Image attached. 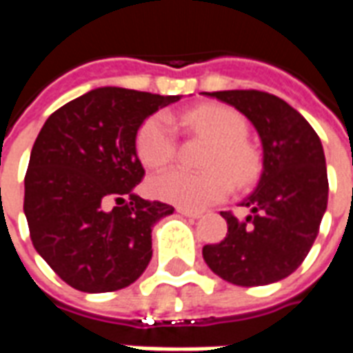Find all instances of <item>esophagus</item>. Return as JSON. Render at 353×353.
Wrapping results in <instances>:
<instances>
[{"instance_id": "esophagus-1", "label": "esophagus", "mask_w": 353, "mask_h": 353, "mask_svg": "<svg viewBox=\"0 0 353 353\" xmlns=\"http://www.w3.org/2000/svg\"><path fill=\"white\" fill-rule=\"evenodd\" d=\"M177 214L185 215V217H192V219H199L200 212H196V210H187V208H177Z\"/></svg>"}]
</instances>
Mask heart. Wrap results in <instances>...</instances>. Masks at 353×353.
Masks as SVG:
<instances>
[{
    "label": "heart",
    "instance_id": "obj_1",
    "mask_svg": "<svg viewBox=\"0 0 353 353\" xmlns=\"http://www.w3.org/2000/svg\"><path fill=\"white\" fill-rule=\"evenodd\" d=\"M183 123L215 141L208 157V172L170 168L153 177L151 191L157 199L187 210H202L227 199L234 181L250 185L259 174V159L248 139L245 117L229 105H202L183 115ZM138 154L149 168L174 161L177 151L176 124L166 113H154L141 124L136 139ZM235 179L232 180V177Z\"/></svg>",
    "mask_w": 353,
    "mask_h": 353
}]
</instances>
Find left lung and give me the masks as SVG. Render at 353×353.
Here are the masks:
<instances>
[{
	"label": "left lung",
	"mask_w": 353,
	"mask_h": 353,
	"mask_svg": "<svg viewBox=\"0 0 353 353\" xmlns=\"http://www.w3.org/2000/svg\"><path fill=\"white\" fill-rule=\"evenodd\" d=\"M244 113L263 143V174L242 202L252 214L221 212L229 232L202 250L219 278L242 288L288 278L301 266L327 210L325 154L318 134L296 109L261 90L206 92Z\"/></svg>",
	"instance_id": "1"
}]
</instances>
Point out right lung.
Listing matches in <instances>:
<instances>
[{
	"label": "right lung",
	"mask_w": 353,
	"mask_h": 353,
	"mask_svg": "<svg viewBox=\"0 0 353 353\" xmlns=\"http://www.w3.org/2000/svg\"><path fill=\"white\" fill-rule=\"evenodd\" d=\"M179 96L103 87L57 109L43 124L24 177L32 244L85 293L128 288L151 261V229L174 208L134 194L145 170L136 134ZM115 201L113 210H105Z\"/></svg>",
	"instance_id": "obj_1"
}]
</instances>
